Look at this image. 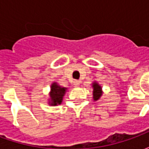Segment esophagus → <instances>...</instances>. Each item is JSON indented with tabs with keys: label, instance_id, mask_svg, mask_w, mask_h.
<instances>
[{
	"label": "esophagus",
	"instance_id": "34e87169",
	"mask_svg": "<svg viewBox=\"0 0 149 149\" xmlns=\"http://www.w3.org/2000/svg\"><path fill=\"white\" fill-rule=\"evenodd\" d=\"M73 84H74L75 86H79V85L81 84V81L76 80V81H73Z\"/></svg>",
	"mask_w": 149,
	"mask_h": 149
}]
</instances>
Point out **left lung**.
<instances>
[{"instance_id":"1","label":"left lung","mask_w":149,"mask_h":149,"mask_svg":"<svg viewBox=\"0 0 149 149\" xmlns=\"http://www.w3.org/2000/svg\"><path fill=\"white\" fill-rule=\"evenodd\" d=\"M93 98L94 100H97L102 95V92H101V87L97 83H93Z\"/></svg>"}]
</instances>
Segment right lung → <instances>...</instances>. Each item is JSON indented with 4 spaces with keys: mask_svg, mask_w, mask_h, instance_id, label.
<instances>
[{
    "mask_svg": "<svg viewBox=\"0 0 149 149\" xmlns=\"http://www.w3.org/2000/svg\"><path fill=\"white\" fill-rule=\"evenodd\" d=\"M65 88H62L59 86L56 83H53L51 86V93H50V97L51 101L49 103L51 105H56L60 104L62 102V99L65 93Z\"/></svg>",
    "mask_w": 149,
    "mask_h": 149,
    "instance_id": "right-lung-1",
    "label": "right lung"
}]
</instances>
